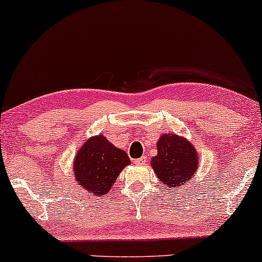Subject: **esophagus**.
Segmentation results:
<instances>
[{"label":"esophagus","instance_id":"34e87169","mask_svg":"<svg viewBox=\"0 0 262 262\" xmlns=\"http://www.w3.org/2000/svg\"><path fill=\"white\" fill-rule=\"evenodd\" d=\"M146 161H148V159H146V156H141V158L137 159V160H134V162L137 165H145Z\"/></svg>","mask_w":262,"mask_h":262}]
</instances>
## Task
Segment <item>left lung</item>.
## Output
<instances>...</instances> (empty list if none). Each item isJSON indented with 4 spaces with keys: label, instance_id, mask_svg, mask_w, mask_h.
Returning <instances> with one entry per match:
<instances>
[{
    "label": "left lung",
    "instance_id": "left-lung-1",
    "mask_svg": "<svg viewBox=\"0 0 262 262\" xmlns=\"http://www.w3.org/2000/svg\"><path fill=\"white\" fill-rule=\"evenodd\" d=\"M156 149L158 154L152 156L150 165L165 187L179 188L193 179L200 159L189 140L173 133L162 134Z\"/></svg>",
    "mask_w": 262,
    "mask_h": 262
}]
</instances>
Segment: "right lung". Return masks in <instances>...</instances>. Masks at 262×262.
Segmentation results:
<instances>
[{"instance_id": "add662e5", "label": "right lung", "mask_w": 262, "mask_h": 262, "mask_svg": "<svg viewBox=\"0 0 262 262\" xmlns=\"http://www.w3.org/2000/svg\"><path fill=\"white\" fill-rule=\"evenodd\" d=\"M128 165L130 159L124 150L114 146L104 135H95L76 152L74 179L90 194L104 196L110 193L117 177Z\"/></svg>"}]
</instances>
